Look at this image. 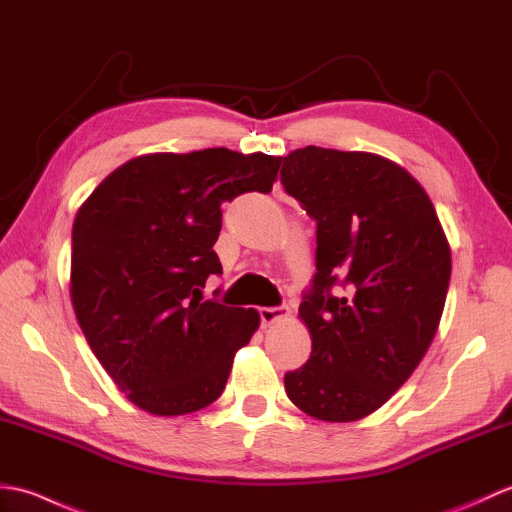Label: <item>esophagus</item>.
<instances>
[{
  "instance_id": "obj_1",
  "label": "esophagus",
  "mask_w": 512,
  "mask_h": 512,
  "mask_svg": "<svg viewBox=\"0 0 512 512\" xmlns=\"http://www.w3.org/2000/svg\"><path fill=\"white\" fill-rule=\"evenodd\" d=\"M288 314L286 306H273V308H259V319H262V325H273L275 321L284 319Z\"/></svg>"
}]
</instances>
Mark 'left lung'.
<instances>
[{
    "label": "left lung",
    "mask_w": 512,
    "mask_h": 512,
    "mask_svg": "<svg viewBox=\"0 0 512 512\" xmlns=\"http://www.w3.org/2000/svg\"><path fill=\"white\" fill-rule=\"evenodd\" d=\"M281 184L317 222V273L299 317L312 352L288 398L325 422L361 420L396 394L436 336L451 248L418 180L365 151L303 147Z\"/></svg>",
    "instance_id": "1"
}]
</instances>
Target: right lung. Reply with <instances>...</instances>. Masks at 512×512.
Segmentation results:
<instances>
[{"label": "right lung", "instance_id": "obj_1", "mask_svg": "<svg viewBox=\"0 0 512 512\" xmlns=\"http://www.w3.org/2000/svg\"><path fill=\"white\" fill-rule=\"evenodd\" d=\"M281 158L226 147L149 154L110 173L76 213L70 295L76 321L118 389L154 416L220 398L233 358L259 328L253 308L204 299L222 275L213 250L222 202L268 193Z\"/></svg>", "mask_w": 512, "mask_h": 512}]
</instances>
